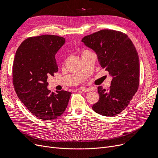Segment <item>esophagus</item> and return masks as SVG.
I'll use <instances>...</instances> for the list:
<instances>
[{
    "instance_id": "34e87169",
    "label": "esophagus",
    "mask_w": 158,
    "mask_h": 158,
    "mask_svg": "<svg viewBox=\"0 0 158 158\" xmlns=\"http://www.w3.org/2000/svg\"><path fill=\"white\" fill-rule=\"evenodd\" d=\"M78 90L81 91V92H90V91H93L94 90V89L93 88H85V87H82V88H80L78 89Z\"/></svg>"
}]
</instances>
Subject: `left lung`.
Segmentation results:
<instances>
[{"instance_id":"left-lung-1","label":"left lung","mask_w":158,"mask_h":158,"mask_svg":"<svg viewBox=\"0 0 158 158\" xmlns=\"http://www.w3.org/2000/svg\"><path fill=\"white\" fill-rule=\"evenodd\" d=\"M81 41L96 53L99 64L112 77L107 90L98 87L99 100L92 109L106 117L118 114L126 108L139 86L136 49L127 35L111 29L99 31Z\"/></svg>"}]
</instances>
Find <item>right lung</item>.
Wrapping results in <instances>:
<instances>
[{"label": "right lung", "mask_w": 158, "mask_h": 158, "mask_svg": "<svg viewBox=\"0 0 158 158\" xmlns=\"http://www.w3.org/2000/svg\"><path fill=\"white\" fill-rule=\"evenodd\" d=\"M65 39L41 35L25 40L16 52L13 65V83L16 95L27 110L41 120L61 116L72 93L48 89V76L58 71L55 55Z\"/></svg>", "instance_id": "1"}]
</instances>
